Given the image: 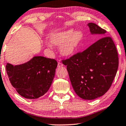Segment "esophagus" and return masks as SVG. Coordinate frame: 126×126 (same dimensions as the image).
Returning <instances> with one entry per match:
<instances>
[{
  "label": "esophagus",
  "mask_w": 126,
  "mask_h": 126,
  "mask_svg": "<svg viewBox=\"0 0 126 126\" xmlns=\"http://www.w3.org/2000/svg\"><path fill=\"white\" fill-rule=\"evenodd\" d=\"M63 66V63H62L61 62H58V68H60V67H62Z\"/></svg>",
  "instance_id": "34e87169"
}]
</instances>
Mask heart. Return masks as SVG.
<instances>
[{
  "label": "heart",
  "mask_w": 126,
  "mask_h": 126,
  "mask_svg": "<svg viewBox=\"0 0 126 126\" xmlns=\"http://www.w3.org/2000/svg\"><path fill=\"white\" fill-rule=\"evenodd\" d=\"M84 35L81 31L69 29L54 34L50 38L52 45L61 46L60 51L63 56L70 57L75 54L81 47Z\"/></svg>",
  "instance_id": "1"
}]
</instances>
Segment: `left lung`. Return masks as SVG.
I'll return each mask as SVG.
<instances>
[{
	"mask_svg": "<svg viewBox=\"0 0 126 126\" xmlns=\"http://www.w3.org/2000/svg\"><path fill=\"white\" fill-rule=\"evenodd\" d=\"M91 33L100 38L81 53L63 60L66 65L74 91L79 97L94 100L102 96L111 87L119 65L118 52L106 31L96 24L89 23Z\"/></svg>",
	"mask_w": 126,
	"mask_h": 126,
	"instance_id": "1",
	"label": "left lung"
}]
</instances>
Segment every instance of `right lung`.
I'll return each mask as SVG.
<instances>
[{
  "mask_svg": "<svg viewBox=\"0 0 126 126\" xmlns=\"http://www.w3.org/2000/svg\"><path fill=\"white\" fill-rule=\"evenodd\" d=\"M57 62L42 56H35L27 63L13 65L7 63L6 69L13 87L22 97L35 99L46 94L54 77Z\"/></svg>",
  "mask_w": 126,
  "mask_h": 126,
  "instance_id": "1",
  "label": "right lung"
}]
</instances>
